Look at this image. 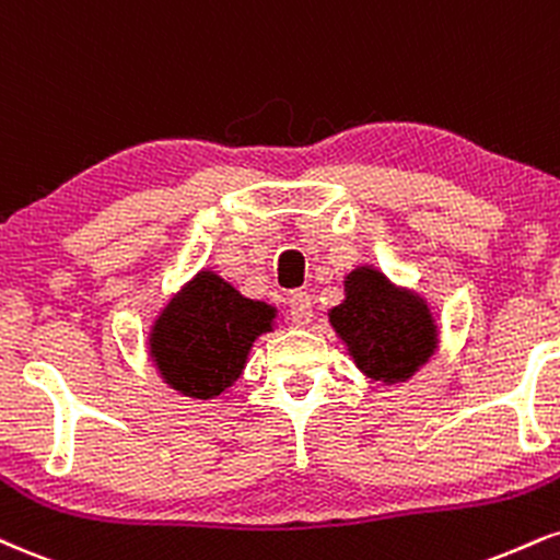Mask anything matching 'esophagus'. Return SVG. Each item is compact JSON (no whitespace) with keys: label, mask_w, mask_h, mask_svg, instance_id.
<instances>
[{"label":"esophagus","mask_w":560,"mask_h":560,"mask_svg":"<svg viewBox=\"0 0 560 560\" xmlns=\"http://www.w3.org/2000/svg\"><path fill=\"white\" fill-rule=\"evenodd\" d=\"M289 315H292L294 326H307L313 320V300L307 292L289 294Z\"/></svg>","instance_id":"1"}]
</instances>
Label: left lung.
Here are the masks:
<instances>
[{"instance_id":"1","label":"left lung","mask_w":560,"mask_h":560,"mask_svg":"<svg viewBox=\"0 0 560 560\" xmlns=\"http://www.w3.org/2000/svg\"><path fill=\"white\" fill-rule=\"evenodd\" d=\"M347 300L328 313L357 368L375 381H407L435 352V323L417 294L399 292L375 268L345 281Z\"/></svg>"}]
</instances>
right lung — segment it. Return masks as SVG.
I'll use <instances>...</instances> for the list:
<instances>
[{"instance_id": "obj_1", "label": "right lung", "mask_w": 560, "mask_h": 560, "mask_svg": "<svg viewBox=\"0 0 560 560\" xmlns=\"http://www.w3.org/2000/svg\"><path fill=\"white\" fill-rule=\"evenodd\" d=\"M271 305L245 300L224 279L200 271L161 313L151 354L172 388L213 399L240 378L253 341L271 331Z\"/></svg>"}]
</instances>
